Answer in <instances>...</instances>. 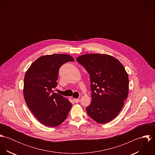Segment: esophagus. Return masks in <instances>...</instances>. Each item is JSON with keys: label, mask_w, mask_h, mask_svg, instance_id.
Returning <instances> with one entry per match:
<instances>
[{"label": "esophagus", "mask_w": 155, "mask_h": 155, "mask_svg": "<svg viewBox=\"0 0 155 155\" xmlns=\"http://www.w3.org/2000/svg\"><path fill=\"white\" fill-rule=\"evenodd\" d=\"M73 101H74V103H78L80 101V100H79V98H74V99H73Z\"/></svg>", "instance_id": "esophagus-1"}]
</instances>
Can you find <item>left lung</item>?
Instances as JSON below:
<instances>
[{"instance_id":"8db88e82","label":"left lung","mask_w":155,"mask_h":155,"mask_svg":"<svg viewBox=\"0 0 155 155\" xmlns=\"http://www.w3.org/2000/svg\"><path fill=\"white\" fill-rule=\"evenodd\" d=\"M76 60L90 76L92 101L86 108L89 116L100 124L110 122L122 110L128 97V75L124 67L107 54H85Z\"/></svg>"}]
</instances>
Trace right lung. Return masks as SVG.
<instances>
[{
  "instance_id": "obj_1",
  "label": "right lung",
  "mask_w": 155,
  "mask_h": 155,
  "mask_svg": "<svg viewBox=\"0 0 155 155\" xmlns=\"http://www.w3.org/2000/svg\"><path fill=\"white\" fill-rule=\"evenodd\" d=\"M68 61L74 59L67 54L44 55L35 61L25 74L24 100L34 116L45 126L60 125L71 107L68 99L54 91L60 68Z\"/></svg>"
}]
</instances>
